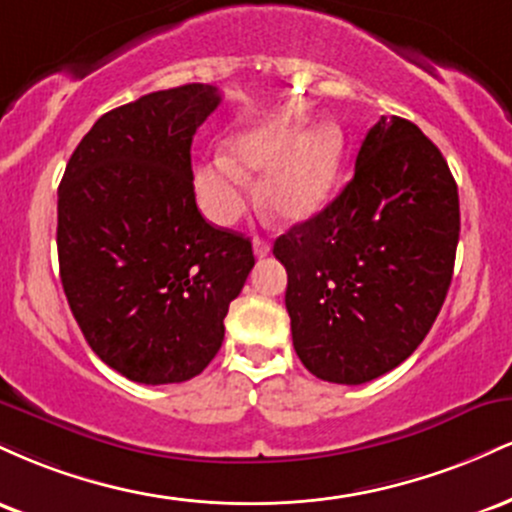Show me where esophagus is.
<instances>
[{
  "instance_id": "esophagus-1",
  "label": "esophagus",
  "mask_w": 512,
  "mask_h": 512,
  "mask_svg": "<svg viewBox=\"0 0 512 512\" xmlns=\"http://www.w3.org/2000/svg\"><path fill=\"white\" fill-rule=\"evenodd\" d=\"M252 250H255V257H267L269 252H272V245L267 243V240H260V238H255V243H252Z\"/></svg>"
}]
</instances>
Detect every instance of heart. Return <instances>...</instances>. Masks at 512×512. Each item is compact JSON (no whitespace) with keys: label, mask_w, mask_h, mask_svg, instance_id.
<instances>
[{"label":"heart","mask_w":512,"mask_h":512,"mask_svg":"<svg viewBox=\"0 0 512 512\" xmlns=\"http://www.w3.org/2000/svg\"><path fill=\"white\" fill-rule=\"evenodd\" d=\"M303 127V117L279 115L252 125L228 142V158L214 156L192 168L199 209L216 226H233L248 209L250 175L262 209L281 221H303L330 197L344 161V129L334 120Z\"/></svg>","instance_id":"b5f03b06"}]
</instances>
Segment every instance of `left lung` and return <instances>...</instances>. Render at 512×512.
<instances>
[{
	"mask_svg": "<svg viewBox=\"0 0 512 512\" xmlns=\"http://www.w3.org/2000/svg\"><path fill=\"white\" fill-rule=\"evenodd\" d=\"M457 240L460 199L443 154L414 122L383 115L339 197L274 243L303 366L361 385L407 361L448 296Z\"/></svg>",
	"mask_w": 512,
	"mask_h": 512,
	"instance_id": "1",
	"label": "left lung"
}]
</instances>
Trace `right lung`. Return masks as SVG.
<instances>
[{"mask_svg": "<svg viewBox=\"0 0 512 512\" xmlns=\"http://www.w3.org/2000/svg\"><path fill=\"white\" fill-rule=\"evenodd\" d=\"M209 84L120 105L69 158L57 192L64 296L88 346L142 385L185 383L223 342V317L255 267L250 238L204 221L192 137L219 108Z\"/></svg>", "mask_w": 512, "mask_h": 512, "instance_id": "add662e5", "label": "right lung"}]
</instances>
